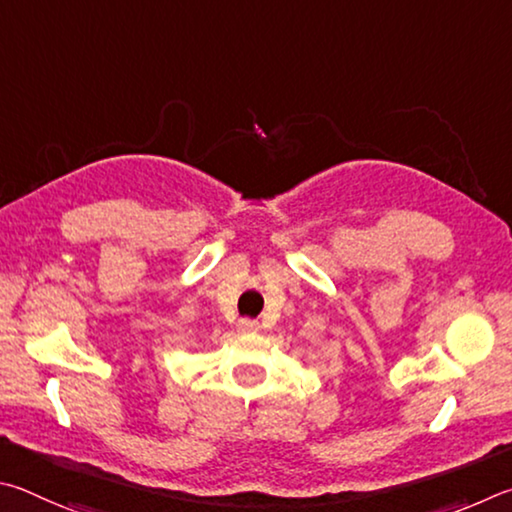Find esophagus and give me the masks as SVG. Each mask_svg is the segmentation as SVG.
Wrapping results in <instances>:
<instances>
[{
    "mask_svg": "<svg viewBox=\"0 0 512 512\" xmlns=\"http://www.w3.org/2000/svg\"><path fill=\"white\" fill-rule=\"evenodd\" d=\"M238 328L242 330V333H254V330H258V328H261V324H258V321L256 319H240L238 321Z\"/></svg>",
    "mask_w": 512,
    "mask_h": 512,
    "instance_id": "34e87169",
    "label": "esophagus"
}]
</instances>
